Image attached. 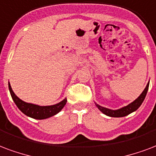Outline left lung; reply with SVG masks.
<instances>
[{
	"mask_svg": "<svg viewBox=\"0 0 156 156\" xmlns=\"http://www.w3.org/2000/svg\"><path fill=\"white\" fill-rule=\"evenodd\" d=\"M148 88L149 83H147L146 88L144 89L142 93H141V94H140L133 102H131V104L127 105V106L122 107V108H120L118 110H111V109H108V108H106V107H101V106H99V105L97 104V103H95V104L102 113H104L105 115H107V116H112V117H122V116H127V115H129V114L131 113V112L136 111L140 107V106L142 104L143 101H144V99L146 98V93H147V91H148Z\"/></svg>",
	"mask_w": 156,
	"mask_h": 156,
	"instance_id": "left-lung-1",
	"label": "left lung"
}]
</instances>
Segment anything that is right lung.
Instances as JSON below:
<instances>
[{"label": "right lung", "mask_w": 156, "mask_h": 156, "mask_svg": "<svg viewBox=\"0 0 156 156\" xmlns=\"http://www.w3.org/2000/svg\"><path fill=\"white\" fill-rule=\"evenodd\" d=\"M8 85H9V90H10L11 98L13 99V101H15L17 107L26 116L32 117L34 119H46V118H49L50 116H55L63 109V107L65 106L67 102V99L65 98L60 102H58L55 105H52V106H44V107H42V106L27 103V102L22 101L21 99H20L14 93L13 90L10 87V83H8Z\"/></svg>", "instance_id": "obj_1"}]
</instances>
